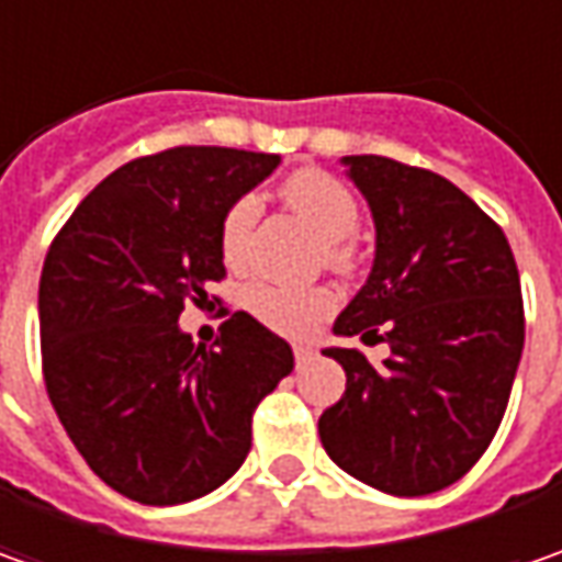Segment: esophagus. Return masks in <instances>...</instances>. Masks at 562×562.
I'll return each mask as SVG.
<instances>
[{"label":"esophagus","mask_w":562,"mask_h":562,"mask_svg":"<svg viewBox=\"0 0 562 562\" xmlns=\"http://www.w3.org/2000/svg\"><path fill=\"white\" fill-rule=\"evenodd\" d=\"M293 357H296V366H306V362H313L315 359V347H310V344H296V347H293Z\"/></svg>","instance_id":"obj_1"}]
</instances>
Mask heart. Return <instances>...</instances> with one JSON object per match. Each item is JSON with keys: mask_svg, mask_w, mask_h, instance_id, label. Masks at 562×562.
<instances>
[{"mask_svg": "<svg viewBox=\"0 0 562 562\" xmlns=\"http://www.w3.org/2000/svg\"><path fill=\"white\" fill-rule=\"evenodd\" d=\"M284 200L318 231L322 240H328V262L347 266L350 249L344 240L359 225V209L353 193L331 175L306 168V171H296L284 181ZM256 212H259L256 196H240L227 209L225 222H222V252L231 266H237L244 259ZM335 306L337 296L328 288H284V284L256 281L247 291L249 313L256 315L262 325H269L271 331L291 337L310 335Z\"/></svg>", "mask_w": 562, "mask_h": 562, "instance_id": "b5f03b06", "label": "heart"}]
</instances>
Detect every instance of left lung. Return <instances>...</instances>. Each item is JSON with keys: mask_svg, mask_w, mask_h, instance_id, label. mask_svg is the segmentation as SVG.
<instances>
[{"mask_svg": "<svg viewBox=\"0 0 562 562\" xmlns=\"http://www.w3.org/2000/svg\"><path fill=\"white\" fill-rule=\"evenodd\" d=\"M340 165L372 212L375 259L335 335L384 340L391 357L375 366L362 350H322L344 366L347 391L322 413L318 438L366 485L435 494L479 463L504 419L526 344L516 259L441 175L384 156Z\"/></svg>", "mask_w": 562, "mask_h": 562, "instance_id": "1", "label": "left lung"}]
</instances>
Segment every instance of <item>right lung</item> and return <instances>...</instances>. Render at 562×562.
Instances as JSON below:
<instances>
[{
	"instance_id": "add662e5",
	"label": "right lung",
	"mask_w": 562,
	"mask_h": 562,
	"mask_svg": "<svg viewBox=\"0 0 562 562\" xmlns=\"http://www.w3.org/2000/svg\"><path fill=\"white\" fill-rule=\"evenodd\" d=\"M281 156L175 146L121 165L77 205L40 274L43 375L77 453L146 507L196 501L244 465L259 400L293 350L247 313L215 347L178 325L225 278L222 222Z\"/></svg>"
}]
</instances>
